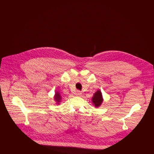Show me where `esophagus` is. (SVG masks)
Here are the masks:
<instances>
[{
    "label": "esophagus",
    "instance_id": "esophagus-1",
    "mask_svg": "<svg viewBox=\"0 0 154 154\" xmlns=\"http://www.w3.org/2000/svg\"><path fill=\"white\" fill-rule=\"evenodd\" d=\"M81 91H76V92H75V95L77 96H80L81 95Z\"/></svg>",
    "mask_w": 154,
    "mask_h": 154
}]
</instances>
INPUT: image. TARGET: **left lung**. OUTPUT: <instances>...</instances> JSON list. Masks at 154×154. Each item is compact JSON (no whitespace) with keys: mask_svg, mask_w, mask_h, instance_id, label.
<instances>
[{"mask_svg":"<svg viewBox=\"0 0 154 154\" xmlns=\"http://www.w3.org/2000/svg\"><path fill=\"white\" fill-rule=\"evenodd\" d=\"M92 102L94 103V104H95V106L96 107H98L99 106L101 103L102 102V93L100 91H98L96 92L94 94V97H92Z\"/></svg>","mask_w":154,"mask_h":154,"instance_id":"8db88e82","label":"left lung"}]
</instances>
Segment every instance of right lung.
Wrapping results in <instances>:
<instances>
[{
	"label": "right lung",
	"instance_id": "right-lung-1",
	"mask_svg": "<svg viewBox=\"0 0 154 154\" xmlns=\"http://www.w3.org/2000/svg\"><path fill=\"white\" fill-rule=\"evenodd\" d=\"M55 100H56L57 102H60V95L59 94L58 92L56 93V94H55Z\"/></svg>",
	"mask_w": 154,
	"mask_h": 154
}]
</instances>
